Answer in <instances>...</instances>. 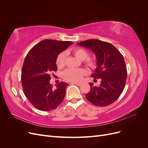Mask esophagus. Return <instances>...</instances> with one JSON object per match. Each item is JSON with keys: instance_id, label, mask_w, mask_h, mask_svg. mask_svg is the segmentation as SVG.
I'll use <instances>...</instances> for the list:
<instances>
[{"instance_id": "34e87169", "label": "esophagus", "mask_w": 148, "mask_h": 148, "mask_svg": "<svg viewBox=\"0 0 148 148\" xmlns=\"http://www.w3.org/2000/svg\"><path fill=\"white\" fill-rule=\"evenodd\" d=\"M74 84H76V85H77V86H81V85H82V83H74Z\"/></svg>"}]
</instances>
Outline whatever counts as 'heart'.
<instances>
[{
    "label": "heart",
    "mask_w": 148,
    "mask_h": 148,
    "mask_svg": "<svg viewBox=\"0 0 148 148\" xmlns=\"http://www.w3.org/2000/svg\"><path fill=\"white\" fill-rule=\"evenodd\" d=\"M71 52L77 58L83 60L84 63L91 69H95L97 65V61L93 57H88V53L84 49L77 47L71 49L67 53ZM65 55L64 53H61L57 56L56 59V65L59 69L63 68L65 65ZM87 73L86 70L83 69H71L69 68L65 70L63 73V77L66 81L71 82H79L84 75Z\"/></svg>",
    "instance_id": "b5f03b06"
}]
</instances>
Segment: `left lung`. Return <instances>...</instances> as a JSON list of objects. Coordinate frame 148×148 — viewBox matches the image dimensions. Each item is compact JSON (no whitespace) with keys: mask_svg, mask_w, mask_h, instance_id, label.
Instances as JSON below:
<instances>
[{"mask_svg":"<svg viewBox=\"0 0 148 148\" xmlns=\"http://www.w3.org/2000/svg\"><path fill=\"white\" fill-rule=\"evenodd\" d=\"M88 48L95 53L97 67L91 77L101 79L99 86H91L86 95V99L93 105L99 107L112 104L122 93L127 77V66L124 58L112 44L98 39H88L77 43Z\"/></svg>","mask_w":148,"mask_h":148,"instance_id":"obj_1","label":"left lung"}]
</instances>
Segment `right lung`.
<instances>
[{"label": "right lung", "mask_w": 148, "mask_h": 148, "mask_svg": "<svg viewBox=\"0 0 148 148\" xmlns=\"http://www.w3.org/2000/svg\"><path fill=\"white\" fill-rule=\"evenodd\" d=\"M73 42L44 39L31 49L21 69L23 92L35 108L42 111L56 109L63 101L68 83L62 82L53 88L51 75L57 70L56 59Z\"/></svg>", "instance_id": "obj_1"}]
</instances>
